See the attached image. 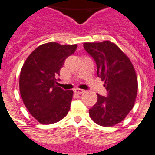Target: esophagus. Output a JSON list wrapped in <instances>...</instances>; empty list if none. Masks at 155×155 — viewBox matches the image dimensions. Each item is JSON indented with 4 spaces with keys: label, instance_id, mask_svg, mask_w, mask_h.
I'll return each mask as SVG.
<instances>
[{
    "label": "esophagus",
    "instance_id": "obj_1",
    "mask_svg": "<svg viewBox=\"0 0 155 155\" xmlns=\"http://www.w3.org/2000/svg\"><path fill=\"white\" fill-rule=\"evenodd\" d=\"M73 91H74V93H77V94H81V93H83L85 92V90L80 89V88H75Z\"/></svg>",
    "mask_w": 155,
    "mask_h": 155
}]
</instances>
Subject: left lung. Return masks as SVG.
I'll list each match as a JSON object with an SVG mask.
<instances>
[{
	"label": "left lung",
	"mask_w": 155,
	"mask_h": 155,
	"mask_svg": "<svg viewBox=\"0 0 155 155\" xmlns=\"http://www.w3.org/2000/svg\"><path fill=\"white\" fill-rule=\"evenodd\" d=\"M83 48L94 59L97 76L107 92L106 97L97 94L90 117L101 126H114L123 121L134 105L138 92L135 70L129 58L109 41L86 42Z\"/></svg>",
	"instance_id": "left-lung-1"
}]
</instances>
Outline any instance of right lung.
I'll return each mask as SVG.
<instances>
[{
    "label": "right lung",
    "mask_w": 155,
    "mask_h": 155,
    "mask_svg": "<svg viewBox=\"0 0 155 155\" xmlns=\"http://www.w3.org/2000/svg\"><path fill=\"white\" fill-rule=\"evenodd\" d=\"M76 49V44L45 43L36 48L23 64L21 96L27 110L41 124L57 123L68 113L73 92L59 87L57 80L66 58Z\"/></svg>",
    "instance_id": "obj_1"
}]
</instances>
